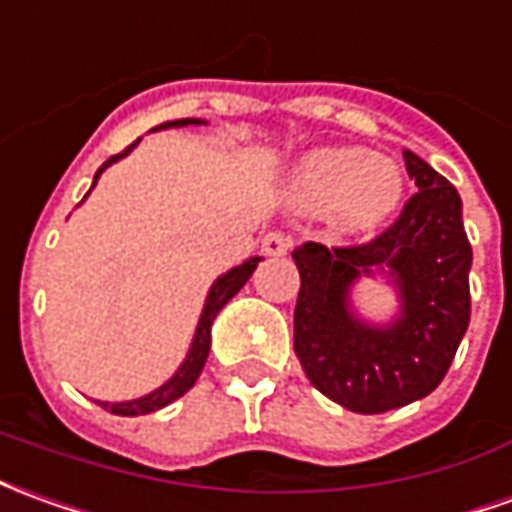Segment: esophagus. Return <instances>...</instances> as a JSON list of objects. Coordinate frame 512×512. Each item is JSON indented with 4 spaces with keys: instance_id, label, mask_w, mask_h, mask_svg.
<instances>
[{
    "instance_id": "obj_1",
    "label": "esophagus",
    "mask_w": 512,
    "mask_h": 512,
    "mask_svg": "<svg viewBox=\"0 0 512 512\" xmlns=\"http://www.w3.org/2000/svg\"><path fill=\"white\" fill-rule=\"evenodd\" d=\"M293 246V238L288 232H280V230H271L263 235V241H260V249H263V255L268 257H280V255H288V249Z\"/></svg>"
}]
</instances>
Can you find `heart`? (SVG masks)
I'll list each match as a JSON object with an SVG mask.
<instances>
[{"mask_svg":"<svg viewBox=\"0 0 512 512\" xmlns=\"http://www.w3.org/2000/svg\"><path fill=\"white\" fill-rule=\"evenodd\" d=\"M405 194V174L388 157L363 149H318L291 174L288 199L310 216L335 213L346 230H371L391 216Z\"/></svg>","mask_w":512,"mask_h":512,"instance_id":"heart-1","label":"heart"}]
</instances>
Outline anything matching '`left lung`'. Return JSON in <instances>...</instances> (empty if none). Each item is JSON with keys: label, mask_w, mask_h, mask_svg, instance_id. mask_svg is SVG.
<instances>
[{"label": "left lung", "mask_w": 512, "mask_h": 512, "mask_svg": "<svg viewBox=\"0 0 512 512\" xmlns=\"http://www.w3.org/2000/svg\"><path fill=\"white\" fill-rule=\"evenodd\" d=\"M410 196L388 230L355 246L307 241L293 252L299 299L293 352L307 380L352 413L374 416L432 393L468 330L471 244L455 185L405 152ZM374 267H388L403 313L388 328H368L348 310V288Z\"/></svg>", "instance_id": "left-lung-1"}]
</instances>
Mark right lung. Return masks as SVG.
<instances>
[{
    "label": "right lung",
    "mask_w": 512,
    "mask_h": 512,
    "mask_svg": "<svg viewBox=\"0 0 512 512\" xmlns=\"http://www.w3.org/2000/svg\"><path fill=\"white\" fill-rule=\"evenodd\" d=\"M188 124H202V121L199 119L166 121V124H160V127H155V130H163V127H188ZM135 144H138V141H135ZM135 144H130L124 152H119V155H113L110 160H105V163L99 166V171H96L94 185L96 180H99V174H102L110 163H116L119 157L127 155ZM257 263H260V257L246 260V263H241V266H235L232 271H227L224 277H219L216 285L210 288L205 310H202V318H199V327H196L194 343H191V352H188V357H185V363L180 366V371H177L166 385H160L157 391L146 393V396H141V399H132V402H116V405H107V402H102V407L110 410V413H116V416H144V413H155V410H160V407L171 405L174 399H180L182 393L191 391L196 377H199V374H202V368H205L207 352H210V327H213V318L219 316L221 307L227 305L232 296L244 288L246 280L252 277V271L257 268Z\"/></svg>",
    "instance_id": "obj_1"
}]
</instances>
